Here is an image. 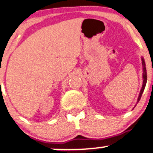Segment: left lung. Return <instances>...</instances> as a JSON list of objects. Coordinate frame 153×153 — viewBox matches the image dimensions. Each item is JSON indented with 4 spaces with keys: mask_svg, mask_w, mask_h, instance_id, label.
<instances>
[{
    "mask_svg": "<svg viewBox=\"0 0 153 153\" xmlns=\"http://www.w3.org/2000/svg\"><path fill=\"white\" fill-rule=\"evenodd\" d=\"M142 65H143V85H142V88H141L140 92L139 97H138L137 102H139V101L140 100V97L142 96L143 91H144L145 86H146V81H147V74H146V64H145V61L143 59V58H142Z\"/></svg>",
    "mask_w": 153,
    "mask_h": 153,
    "instance_id": "left-lung-1",
    "label": "left lung"
}]
</instances>
